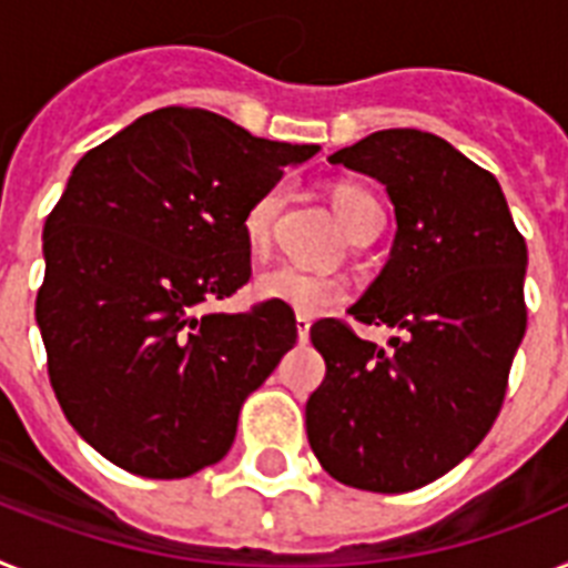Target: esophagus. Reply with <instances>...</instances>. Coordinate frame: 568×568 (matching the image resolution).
I'll return each mask as SVG.
<instances>
[{"label": "esophagus", "instance_id": "obj_1", "mask_svg": "<svg viewBox=\"0 0 568 568\" xmlns=\"http://www.w3.org/2000/svg\"><path fill=\"white\" fill-rule=\"evenodd\" d=\"M295 331H298V342L311 339V318L295 316Z\"/></svg>", "mask_w": 568, "mask_h": 568}]
</instances>
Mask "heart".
I'll return each mask as SVG.
<instances>
[{"mask_svg": "<svg viewBox=\"0 0 568 568\" xmlns=\"http://www.w3.org/2000/svg\"><path fill=\"white\" fill-rule=\"evenodd\" d=\"M281 205H284V185H273L264 194L255 196L252 205L243 214V237L252 250L261 252L273 237L275 217H278ZM331 205H334L336 217L345 226V232L354 237L363 226L383 220V209L359 185H334L331 189ZM255 293L266 302L284 304L298 316H322V313L339 307L348 298L345 281L327 273H311L302 266L278 264L270 266L255 278Z\"/></svg>", "mask_w": 568, "mask_h": 568, "instance_id": "1", "label": "heart"}]
</instances>
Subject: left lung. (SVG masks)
<instances>
[{"label": "left lung", "instance_id": "left-lung-1", "mask_svg": "<svg viewBox=\"0 0 568 568\" xmlns=\"http://www.w3.org/2000/svg\"><path fill=\"white\" fill-rule=\"evenodd\" d=\"M331 162L395 203L392 257L351 316L403 336L383 351L342 318L311 327L327 372L307 438L342 485L406 494L470 456L503 409L528 322L526 237L494 173L433 133L379 130Z\"/></svg>", "mask_w": 568, "mask_h": 568}]
</instances>
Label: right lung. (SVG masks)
Here are the masks:
<instances>
[{
	"label": "right lung",
	"instance_id": "right-lung-1",
	"mask_svg": "<svg viewBox=\"0 0 568 568\" xmlns=\"http://www.w3.org/2000/svg\"><path fill=\"white\" fill-rule=\"evenodd\" d=\"M316 150L165 106L74 165L42 229L37 325L60 409L121 470L185 479L217 464L243 400L295 345L284 304L205 307L250 281L252 200Z\"/></svg>",
	"mask_w": 568,
	"mask_h": 568
}]
</instances>
